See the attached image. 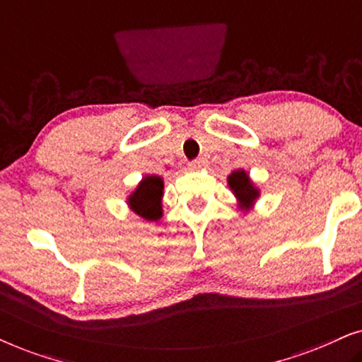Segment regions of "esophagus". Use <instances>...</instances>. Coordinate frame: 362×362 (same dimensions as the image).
I'll return each mask as SVG.
<instances>
[{"label":"esophagus","instance_id":"esophagus-1","mask_svg":"<svg viewBox=\"0 0 362 362\" xmlns=\"http://www.w3.org/2000/svg\"><path fill=\"white\" fill-rule=\"evenodd\" d=\"M204 166H206L204 160H194V161L189 163V168H191V170H194V171L202 170V168H204Z\"/></svg>","mask_w":362,"mask_h":362}]
</instances>
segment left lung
<instances>
[{"label":"left lung","instance_id":"8db88e82","mask_svg":"<svg viewBox=\"0 0 362 362\" xmlns=\"http://www.w3.org/2000/svg\"><path fill=\"white\" fill-rule=\"evenodd\" d=\"M227 185H229L232 194L235 196L240 211H250L255 201L260 197V189L254 185V181L250 180V176L244 170L232 171L227 176Z\"/></svg>","mask_w":362,"mask_h":362}]
</instances>
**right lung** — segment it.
<instances>
[{
    "instance_id": "1",
    "label": "right lung",
    "mask_w": 362,
    "mask_h": 362,
    "mask_svg": "<svg viewBox=\"0 0 362 362\" xmlns=\"http://www.w3.org/2000/svg\"><path fill=\"white\" fill-rule=\"evenodd\" d=\"M163 189L165 181L161 176L146 175L128 196L127 204L141 219L148 222L160 221L163 217Z\"/></svg>"
}]
</instances>
